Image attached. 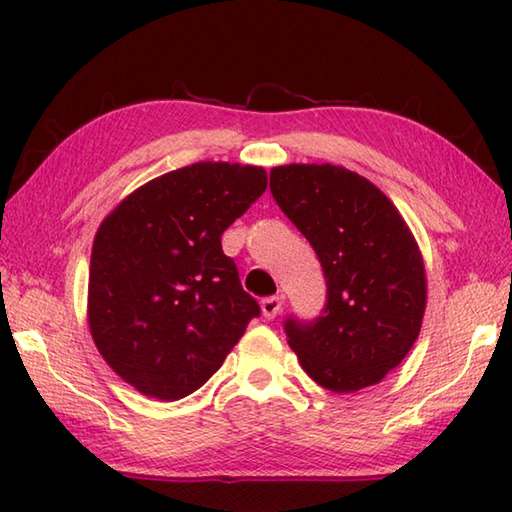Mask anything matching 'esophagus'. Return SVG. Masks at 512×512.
Segmentation results:
<instances>
[{
    "instance_id": "1",
    "label": "esophagus",
    "mask_w": 512,
    "mask_h": 512,
    "mask_svg": "<svg viewBox=\"0 0 512 512\" xmlns=\"http://www.w3.org/2000/svg\"><path fill=\"white\" fill-rule=\"evenodd\" d=\"M281 306H284V297H279V295H275V297H266V299L262 301V312H264V317H266V319H275L277 314L281 312Z\"/></svg>"
}]
</instances>
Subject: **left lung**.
<instances>
[{"label": "left lung", "mask_w": 512, "mask_h": 512, "mask_svg": "<svg viewBox=\"0 0 512 512\" xmlns=\"http://www.w3.org/2000/svg\"><path fill=\"white\" fill-rule=\"evenodd\" d=\"M270 193L314 248L328 286L317 319H286L301 367L336 394L380 383L416 343L427 306L409 226L383 191L345 167H275Z\"/></svg>", "instance_id": "1"}]
</instances>
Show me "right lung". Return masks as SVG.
<instances>
[{
  "label": "right lung",
  "instance_id": "1",
  "mask_svg": "<svg viewBox=\"0 0 512 512\" xmlns=\"http://www.w3.org/2000/svg\"><path fill=\"white\" fill-rule=\"evenodd\" d=\"M266 184L262 167L195 162L129 193L99 226L90 332L105 363L140 394H193L259 317L222 233Z\"/></svg>",
  "mask_w": 512,
  "mask_h": 512
}]
</instances>
